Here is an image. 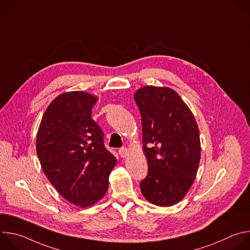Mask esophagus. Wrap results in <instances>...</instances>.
Here are the masks:
<instances>
[{
	"label": "esophagus",
	"mask_w": 250,
	"mask_h": 250,
	"mask_svg": "<svg viewBox=\"0 0 250 250\" xmlns=\"http://www.w3.org/2000/svg\"><path fill=\"white\" fill-rule=\"evenodd\" d=\"M128 149L126 148V147H123V148H121L120 150H119V153H120V155L123 157V158H125L127 155H128Z\"/></svg>",
	"instance_id": "34e87169"
}]
</instances>
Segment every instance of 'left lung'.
<instances>
[{
    "label": "left lung",
    "instance_id": "8db88e82",
    "mask_svg": "<svg viewBox=\"0 0 250 250\" xmlns=\"http://www.w3.org/2000/svg\"><path fill=\"white\" fill-rule=\"evenodd\" d=\"M142 124V150L148 173L140 183L144 197L159 207L179 203L189 192L201 159L195 117L176 91L145 86L135 91Z\"/></svg>",
    "mask_w": 250,
    "mask_h": 250
}]
</instances>
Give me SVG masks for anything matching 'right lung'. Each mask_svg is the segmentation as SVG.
I'll use <instances>...</instances> for the list:
<instances>
[{
	"label": "right lung",
	"mask_w": 250,
	"mask_h": 250,
	"mask_svg": "<svg viewBox=\"0 0 250 250\" xmlns=\"http://www.w3.org/2000/svg\"><path fill=\"white\" fill-rule=\"evenodd\" d=\"M98 99L83 91L58 95L46 108L37 134V153L47 179L79 208L91 207L104 196L117 163L92 119Z\"/></svg>",
	"instance_id": "right-lung-1"
}]
</instances>
